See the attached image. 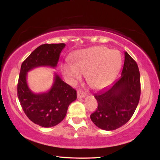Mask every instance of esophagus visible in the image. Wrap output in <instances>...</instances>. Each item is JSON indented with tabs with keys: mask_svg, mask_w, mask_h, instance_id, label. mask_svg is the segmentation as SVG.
<instances>
[{
	"mask_svg": "<svg viewBox=\"0 0 160 160\" xmlns=\"http://www.w3.org/2000/svg\"><path fill=\"white\" fill-rule=\"evenodd\" d=\"M77 95H78V98H84V97L86 96V94L82 92H81L80 90H78L77 92Z\"/></svg>",
	"mask_w": 160,
	"mask_h": 160,
	"instance_id": "esophagus-1",
	"label": "esophagus"
}]
</instances>
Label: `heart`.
<instances>
[{
    "label": "heart",
    "mask_w": 160,
    "mask_h": 160,
    "mask_svg": "<svg viewBox=\"0 0 160 160\" xmlns=\"http://www.w3.org/2000/svg\"><path fill=\"white\" fill-rule=\"evenodd\" d=\"M73 62L63 65V72L71 83L79 81L82 75L92 88L100 90L112 82L121 66V53L103 46L80 50L75 54Z\"/></svg>",
    "instance_id": "obj_1"
}]
</instances>
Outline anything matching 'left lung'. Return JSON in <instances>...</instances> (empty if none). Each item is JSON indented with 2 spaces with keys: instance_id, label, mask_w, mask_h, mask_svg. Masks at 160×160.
<instances>
[{
  "instance_id": "obj_1",
  "label": "left lung",
  "mask_w": 160,
  "mask_h": 160,
  "mask_svg": "<svg viewBox=\"0 0 160 160\" xmlns=\"http://www.w3.org/2000/svg\"><path fill=\"white\" fill-rule=\"evenodd\" d=\"M121 76L109 88L94 94L98 102L90 115L92 122L102 130L113 131L131 119L138 104L140 96V75L138 66L125 51Z\"/></svg>"
}]
</instances>
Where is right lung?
Returning a JSON list of instances; mask_svg holds the SVG:
<instances>
[{"label": "right lung", "mask_w": 160, "mask_h": 160, "mask_svg": "<svg viewBox=\"0 0 160 160\" xmlns=\"http://www.w3.org/2000/svg\"><path fill=\"white\" fill-rule=\"evenodd\" d=\"M66 47L61 44L39 46L22 63L18 83V97L29 119L42 127L55 126L63 120L70 103L77 99L76 90L55 73L51 88L47 92L35 94L27 82L28 72L35 68L57 66L60 54Z\"/></svg>", "instance_id": "right-lung-1"}]
</instances>
